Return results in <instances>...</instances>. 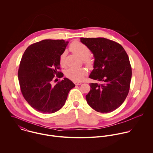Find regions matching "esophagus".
<instances>
[{
	"mask_svg": "<svg viewBox=\"0 0 153 153\" xmlns=\"http://www.w3.org/2000/svg\"><path fill=\"white\" fill-rule=\"evenodd\" d=\"M74 84L76 85H80L82 84V82H74Z\"/></svg>",
	"mask_w": 153,
	"mask_h": 153,
	"instance_id": "1",
	"label": "esophagus"
}]
</instances>
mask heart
I'll list each match as a JSON object with an SVG mask.
<instances>
[{
  "label": "heart",
  "instance_id": "b5f03b06",
  "mask_svg": "<svg viewBox=\"0 0 153 153\" xmlns=\"http://www.w3.org/2000/svg\"><path fill=\"white\" fill-rule=\"evenodd\" d=\"M69 49L76 55L79 56L80 58L83 59V61L85 65L88 66L92 65V61L88 56L90 54V50L85 45L75 41L71 44ZM65 56L66 53L65 52H63L59 56V64L62 67L65 66ZM87 74V70L83 68H69L65 72L66 76L70 79L74 81H82Z\"/></svg>",
  "mask_w": 153,
  "mask_h": 153
}]
</instances>
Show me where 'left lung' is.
Wrapping results in <instances>:
<instances>
[{"label": "left lung", "mask_w": 153, "mask_h": 153, "mask_svg": "<svg viewBox=\"0 0 153 153\" xmlns=\"http://www.w3.org/2000/svg\"><path fill=\"white\" fill-rule=\"evenodd\" d=\"M94 55V69L89 77L98 82L89 84L88 105L97 112L117 109L128 95L132 71L127 53L120 45L104 38H80Z\"/></svg>", "instance_id": "8db88e82"}]
</instances>
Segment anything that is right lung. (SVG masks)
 <instances>
[{"label":"right lung","instance_id":"right-lung-1","mask_svg":"<svg viewBox=\"0 0 153 153\" xmlns=\"http://www.w3.org/2000/svg\"><path fill=\"white\" fill-rule=\"evenodd\" d=\"M68 43L64 40L45 39L30 45L22 56L18 70L21 92L27 103L37 111L43 114L58 111L64 105L69 91L75 86L66 78L52 85L55 76L64 75L58 72L59 59Z\"/></svg>","mask_w":153,"mask_h":153}]
</instances>
